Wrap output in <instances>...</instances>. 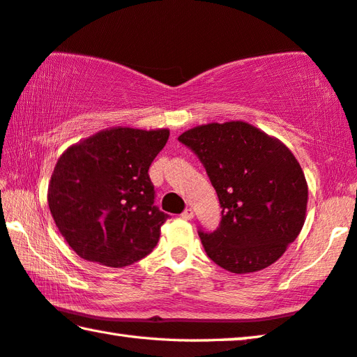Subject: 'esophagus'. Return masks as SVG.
<instances>
[{
    "label": "esophagus",
    "instance_id": "obj_1",
    "mask_svg": "<svg viewBox=\"0 0 357 357\" xmlns=\"http://www.w3.org/2000/svg\"><path fill=\"white\" fill-rule=\"evenodd\" d=\"M181 217H183L184 220H192L193 217H195V213H193L192 209H185L183 213H181Z\"/></svg>",
    "mask_w": 357,
    "mask_h": 357
}]
</instances>
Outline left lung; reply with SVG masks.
<instances>
[{
	"mask_svg": "<svg viewBox=\"0 0 357 357\" xmlns=\"http://www.w3.org/2000/svg\"><path fill=\"white\" fill-rule=\"evenodd\" d=\"M222 204L217 231H199L206 255L231 273L270 267L303 229L307 183L289 148L251 123H207L183 132Z\"/></svg>",
	"mask_w": 357,
	"mask_h": 357,
	"instance_id": "8db88e82",
	"label": "left lung"
}]
</instances>
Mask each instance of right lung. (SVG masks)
<instances>
[{
    "label": "right lung",
    "instance_id": "1",
    "mask_svg": "<svg viewBox=\"0 0 357 357\" xmlns=\"http://www.w3.org/2000/svg\"><path fill=\"white\" fill-rule=\"evenodd\" d=\"M170 129L106 128L70 145L48 184L57 229L77 256L121 268L150 255L168 218L148 176Z\"/></svg>",
    "mask_w": 357,
    "mask_h": 357
}]
</instances>
